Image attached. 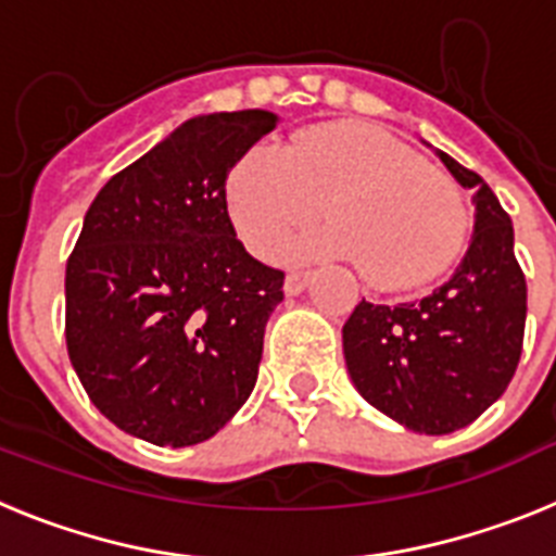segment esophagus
Segmentation results:
<instances>
[{
  "mask_svg": "<svg viewBox=\"0 0 556 556\" xmlns=\"http://www.w3.org/2000/svg\"><path fill=\"white\" fill-rule=\"evenodd\" d=\"M308 278H312V273H301V269H292V273L287 275V281H283V292L301 294L303 289H306Z\"/></svg>",
  "mask_w": 556,
  "mask_h": 556,
  "instance_id": "obj_1",
  "label": "esophagus"
}]
</instances>
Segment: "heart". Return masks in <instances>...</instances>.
<instances>
[{
    "mask_svg": "<svg viewBox=\"0 0 556 556\" xmlns=\"http://www.w3.org/2000/svg\"><path fill=\"white\" fill-rule=\"evenodd\" d=\"M236 233L269 255L326 205L331 225L294 255L353 258L378 289H415L454 264L468 239L459 186L381 127L328 122L298 132L287 150L255 144L225 184Z\"/></svg>",
    "mask_w": 556,
    "mask_h": 556,
    "instance_id": "heart-1",
    "label": "heart"
}]
</instances>
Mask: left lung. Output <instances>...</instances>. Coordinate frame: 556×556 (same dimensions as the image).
Instances as JSON below:
<instances>
[{
  "mask_svg": "<svg viewBox=\"0 0 556 556\" xmlns=\"http://www.w3.org/2000/svg\"><path fill=\"white\" fill-rule=\"evenodd\" d=\"M437 159L456 184L473 189L468 253L424 301H362L342 326L358 395L420 434L465 429L504 395L527 326V278L515 258L513 219L476 172L443 150Z\"/></svg>",
  "mask_w": 556,
  "mask_h": 556,
  "instance_id": "left-lung-1",
  "label": "left lung"
}]
</instances>
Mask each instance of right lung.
<instances>
[{
  "instance_id": "1",
  "label": "right lung",
  "mask_w": 556,
  "mask_h": 556,
  "mask_svg": "<svg viewBox=\"0 0 556 556\" xmlns=\"http://www.w3.org/2000/svg\"><path fill=\"white\" fill-rule=\"evenodd\" d=\"M278 125L194 116L100 189L66 264V348L91 404L152 445L217 434L258 378L283 273L236 239L225 180Z\"/></svg>"
}]
</instances>
